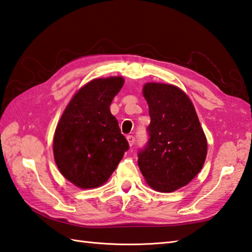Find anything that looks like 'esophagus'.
<instances>
[{
  "label": "esophagus",
  "instance_id": "esophagus-1",
  "mask_svg": "<svg viewBox=\"0 0 252 252\" xmlns=\"http://www.w3.org/2000/svg\"><path fill=\"white\" fill-rule=\"evenodd\" d=\"M126 138H127L128 143H129V146L132 147L133 143H135V137H133V136H127Z\"/></svg>",
  "mask_w": 252,
  "mask_h": 252
}]
</instances>
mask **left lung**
<instances>
[{
  "label": "left lung",
  "mask_w": 252,
  "mask_h": 252,
  "mask_svg": "<svg viewBox=\"0 0 252 252\" xmlns=\"http://www.w3.org/2000/svg\"><path fill=\"white\" fill-rule=\"evenodd\" d=\"M142 94L151 119L150 139L138 155V165L149 187L173 192L201 171L208 152L207 137L190 97L181 88L147 83Z\"/></svg>",
  "instance_id": "obj_1"
}]
</instances>
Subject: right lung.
<instances>
[{"mask_svg": "<svg viewBox=\"0 0 252 252\" xmlns=\"http://www.w3.org/2000/svg\"><path fill=\"white\" fill-rule=\"evenodd\" d=\"M124 83L122 76L90 80L76 91L55 128L56 166L80 189L106 183L129 148L110 110Z\"/></svg>", "mask_w": 252, "mask_h": 252, "instance_id": "right-lung-1", "label": "right lung"}]
</instances>
